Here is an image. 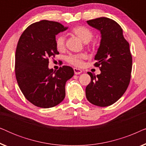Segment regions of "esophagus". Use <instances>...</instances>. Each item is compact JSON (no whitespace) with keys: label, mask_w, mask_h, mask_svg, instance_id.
Masks as SVG:
<instances>
[{"label":"esophagus","mask_w":146,"mask_h":146,"mask_svg":"<svg viewBox=\"0 0 146 146\" xmlns=\"http://www.w3.org/2000/svg\"><path fill=\"white\" fill-rule=\"evenodd\" d=\"M74 71L75 74H81L82 72L80 69L76 68H74Z\"/></svg>","instance_id":"1"}]
</instances>
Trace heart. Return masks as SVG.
I'll use <instances>...</instances> for the list:
<instances>
[{
	"mask_svg": "<svg viewBox=\"0 0 146 146\" xmlns=\"http://www.w3.org/2000/svg\"><path fill=\"white\" fill-rule=\"evenodd\" d=\"M72 33L80 38L84 42L88 43L92 39L94 34L89 28L85 26H77L72 29ZM65 36L60 34L58 35L55 39V45L60 51L65 48ZM87 55L84 53L70 54L66 57V62L70 64L77 67H81L84 65V60L87 58Z\"/></svg>",
	"mask_w": 146,
	"mask_h": 146,
	"instance_id": "heart-1",
	"label": "heart"
}]
</instances>
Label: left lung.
Listing matches in <instances>:
<instances>
[{"mask_svg":"<svg viewBox=\"0 0 146 146\" xmlns=\"http://www.w3.org/2000/svg\"><path fill=\"white\" fill-rule=\"evenodd\" d=\"M100 31V46L94 66L100 69L96 76L88 72L91 82L86 88V98L100 107L110 106L122 96L128 87L132 68L129 44L123 35V30L116 22L106 17L87 21Z\"/></svg>","mask_w":146,"mask_h":146,"instance_id":"1","label":"left lung"}]
</instances>
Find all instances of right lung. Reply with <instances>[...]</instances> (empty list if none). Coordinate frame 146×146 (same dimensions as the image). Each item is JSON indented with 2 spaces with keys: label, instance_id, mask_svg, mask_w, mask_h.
<instances>
[{
  "label": "right lung",
  "instance_id": "add662e5",
  "mask_svg": "<svg viewBox=\"0 0 146 146\" xmlns=\"http://www.w3.org/2000/svg\"><path fill=\"white\" fill-rule=\"evenodd\" d=\"M67 28L58 22L43 20L28 27L18 42L15 75L25 97L36 106L48 108L64 99L65 84L74 74L72 68L63 66L54 71L48 59L59 54L56 35Z\"/></svg>",
  "mask_w": 146,
  "mask_h": 146
}]
</instances>
